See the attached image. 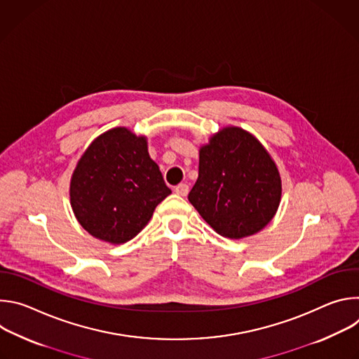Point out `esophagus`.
I'll return each instance as SVG.
<instances>
[{"instance_id": "esophagus-1", "label": "esophagus", "mask_w": 359, "mask_h": 359, "mask_svg": "<svg viewBox=\"0 0 359 359\" xmlns=\"http://www.w3.org/2000/svg\"><path fill=\"white\" fill-rule=\"evenodd\" d=\"M175 191L179 194V196H187L189 193V186L186 183H180L175 187Z\"/></svg>"}]
</instances>
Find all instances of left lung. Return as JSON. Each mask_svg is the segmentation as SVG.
Segmentation results:
<instances>
[{"instance_id": "left-lung-1", "label": "left lung", "mask_w": 359, "mask_h": 359, "mask_svg": "<svg viewBox=\"0 0 359 359\" xmlns=\"http://www.w3.org/2000/svg\"><path fill=\"white\" fill-rule=\"evenodd\" d=\"M281 179L263 144L240 128H224L200 149L198 177L189 201L227 238L260 231L274 217Z\"/></svg>"}]
</instances>
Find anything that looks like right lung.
Segmentation results:
<instances>
[{
  "mask_svg": "<svg viewBox=\"0 0 359 359\" xmlns=\"http://www.w3.org/2000/svg\"><path fill=\"white\" fill-rule=\"evenodd\" d=\"M172 190L147 153L146 137L115 128L96 137L71 180V204L81 226L112 244L132 240Z\"/></svg>",
  "mask_w": 359,
  "mask_h": 359,
  "instance_id": "obj_1",
  "label": "right lung"
}]
</instances>
